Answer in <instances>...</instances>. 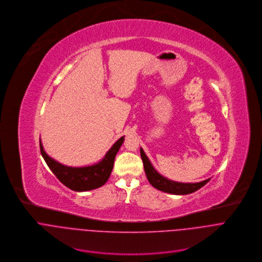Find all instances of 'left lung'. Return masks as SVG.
Segmentation results:
<instances>
[{
  "mask_svg": "<svg viewBox=\"0 0 262 262\" xmlns=\"http://www.w3.org/2000/svg\"><path fill=\"white\" fill-rule=\"evenodd\" d=\"M140 156H141V159L143 162L144 171H145V174H146V178H147L149 184L152 187H155L156 189H158L162 192H166V193H170V194H174V195L190 194V193L197 191L201 187H203L208 181L211 180V179H207V180L199 182V183H179V182L168 180V179L164 178L163 176H161L158 171L154 168V166L151 165L150 161L148 160L145 152L143 151V149L141 147H140Z\"/></svg>",
  "mask_w": 262,
  "mask_h": 262,
  "instance_id": "obj_1",
  "label": "left lung"
}]
</instances>
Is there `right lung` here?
Returning a JSON list of instances; mask_svg holds the SVG:
<instances>
[{"mask_svg":"<svg viewBox=\"0 0 262 262\" xmlns=\"http://www.w3.org/2000/svg\"><path fill=\"white\" fill-rule=\"evenodd\" d=\"M124 137L125 136L121 137L115 142V144L110 148L100 162L83 167L66 166L52 159L45 152L41 140L40 150L49 169L54 172V174L63 185L73 191L83 192L97 189L107 182L114 168L116 155L124 142Z\"/></svg>","mask_w":262,"mask_h":262,"instance_id":"add662e5","label":"right lung"}]
</instances>
